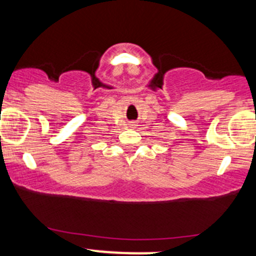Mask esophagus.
Listing matches in <instances>:
<instances>
[{"instance_id":"esophagus-1","label":"esophagus","mask_w":256,"mask_h":256,"mask_svg":"<svg viewBox=\"0 0 256 256\" xmlns=\"http://www.w3.org/2000/svg\"><path fill=\"white\" fill-rule=\"evenodd\" d=\"M132 125H134V124H132Z\"/></svg>"}]
</instances>
